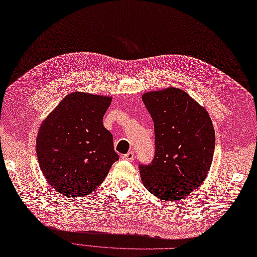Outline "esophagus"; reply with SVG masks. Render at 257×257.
I'll return each mask as SVG.
<instances>
[{"label":"esophagus","instance_id":"obj_1","mask_svg":"<svg viewBox=\"0 0 257 257\" xmlns=\"http://www.w3.org/2000/svg\"><path fill=\"white\" fill-rule=\"evenodd\" d=\"M123 160H127V161H132L135 159V153L134 151H129V153H127L126 155H123L122 157H121Z\"/></svg>","mask_w":257,"mask_h":257}]
</instances>
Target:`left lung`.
Instances as JSON below:
<instances>
[{
	"label": "left lung",
	"instance_id": "obj_1",
	"mask_svg": "<svg viewBox=\"0 0 257 257\" xmlns=\"http://www.w3.org/2000/svg\"><path fill=\"white\" fill-rule=\"evenodd\" d=\"M155 125V156L140 164L144 186L167 201L185 198L211 168L215 130L207 112L184 91L169 88L142 97Z\"/></svg>",
	"mask_w": 257,
	"mask_h": 257
}]
</instances>
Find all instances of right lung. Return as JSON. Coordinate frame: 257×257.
I'll return each mask as SVG.
<instances>
[{"label":"right lung","mask_w":257,"mask_h":257,"mask_svg":"<svg viewBox=\"0 0 257 257\" xmlns=\"http://www.w3.org/2000/svg\"><path fill=\"white\" fill-rule=\"evenodd\" d=\"M111 97L74 92L45 118L37 138L41 172L66 197L92 193L118 160L102 117Z\"/></svg>","instance_id":"add662e5"}]
</instances>
